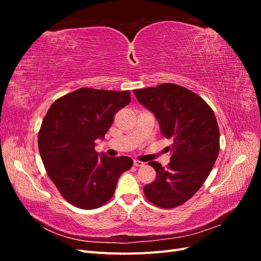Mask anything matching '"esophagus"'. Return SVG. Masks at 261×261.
<instances>
[{
  "mask_svg": "<svg viewBox=\"0 0 261 261\" xmlns=\"http://www.w3.org/2000/svg\"><path fill=\"white\" fill-rule=\"evenodd\" d=\"M134 165H135V167H144L145 163L139 160H134Z\"/></svg>",
  "mask_w": 261,
  "mask_h": 261,
  "instance_id": "34e87169",
  "label": "esophagus"
}]
</instances>
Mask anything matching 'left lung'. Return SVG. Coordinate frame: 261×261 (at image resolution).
Returning <instances> with one entry per match:
<instances>
[{
	"mask_svg": "<svg viewBox=\"0 0 261 261\" xmlns=\"http://www.w3.org/2000/svg\"><path fill=\"white\" fill-rule=\"evenodd\" d=\"M134 94L154 114L162 135L173 140L167 169L149 162L156 178L144 187L145 196L158 207L175 208L198 192L217 160L220 132L216 115L201 97L179 85L165 83L134 90Z\"/></svg>",
	"mask_w": 261,
	"mask_h": 261,
	"instance_id": "1",
	"label": "left lung"
}]
</instances>
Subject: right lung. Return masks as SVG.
Listing matches in <instances>:
<instances>
[{
  "mask_svg": "<svg viewBox=\"0 0 261 261\" xmlns=\"http://www.w3.org/2000/svg\"><path fill=\"white\" fill-rule=\"evenodd\" d=\"M129 91L81 88L54 101L38 135L49 177L64 199L82 209L99 208L111 199L118 177L133 167L129 156L98 155L114 114L130 102Z\"/></svg>",
  "mask_w": 261,
  "mask_h": 261,
  "instance_id": "right-lung-1",
  "label": "right lung"
}]
</instances>
